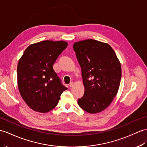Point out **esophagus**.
Wrapping results in <instances>:
<instances>
[{
  "label": "esophagus",
  "instance_id": "esophagus-1",
  "mask_svg": "<svg viewBox=\"0 0 147 147\" xmlns=\"http://www.w3.org/2000/svg\"><path fill=\"white\" fill-rule=\"evenodd\" d=\"M74 86V82H71L70 83V84H69V87H72Z\"/></svg>",
  "mask_w": 147,
  "mask_h": 147
}]
</instances>
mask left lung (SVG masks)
I'll use <instances>...</instances> for the list:
<instances>
[{"label": "left lung", "instance_id": "obj_1", "mask_svg": "<svg viewBox=\"0 0 147 147\" xmlns=\"http://www.w3.org/2000/svg\"><path fill=\"white\" fill-rule=\"evenodd\" d=\"M82 69L84 95L78 104L86 112L96 113L108 107L116 96L120 84L121 69L111 46L94 39L73 45Z\"/></svg>", "mask_w": 147, "mask_h": 147}]
</instances>
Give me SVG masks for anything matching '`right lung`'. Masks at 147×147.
Here are the masks:
<instances>
[{
  "label": "right lung",
  "instance_id": "right-lung-1",
  "mask_svg": "<svg viewBox=\"0 0 147 147\" xmlns=\"http://www.w3.org/2000/svg\"><path fill=\"white\" fill-rule=\"evenodd\" d=\"M67 45L65 41L39 42L28 46L20 59L18 88L25 102L33 110L40 113L52 110L67 89L53 69Z\"/></svg>",
  "mask_w": 147,
  "mask_h": 147
}]
</instances>
